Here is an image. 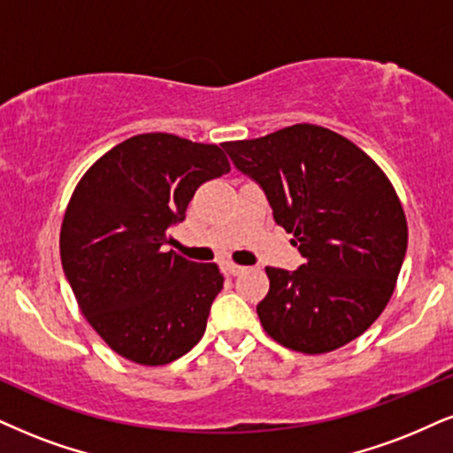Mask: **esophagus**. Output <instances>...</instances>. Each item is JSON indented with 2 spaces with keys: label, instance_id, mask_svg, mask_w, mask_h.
<instances>
[{
  "label": "esophagus",
  "instance_id": "esophagus-1",
  "mask_svg": "<svg viewBox=\"0 0 453 453\" xmlns=\"http://www.w3.org/2000/svg\"><path fill=\"white\" fill-rule=\"evenodd\" d=\"M245 271H248V269H245V266L235 265V262H226V265H225V273H226V275L237 277V275H243Z\"/></svg>",
  "mask_w": 453,
  "mask_h": 453
}]
</instances>
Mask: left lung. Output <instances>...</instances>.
Wrapping results in <instances>:
<instances>
[{"label":"left lung","mask_w":453,"mask_h":453,"mask_svg":"<svg viewBox=\"0 0 453 453\" xmlns=\"http://www.w3.org/2000/svg\"><path fill=\"white\" fill-rule=\"evenodd\" d=\"M258 184L304 265L266 266L271 288L256 306L265 332L306 355L336 350L380 317L407 250L401 201L359 147L321 126L296 124L222 144Z\"/></svg>","instance_id":"8db88e82"}]
</instances>
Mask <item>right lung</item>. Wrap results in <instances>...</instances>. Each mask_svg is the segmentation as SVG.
<instances>
[{"instance_id": "right-lung-1", "label": "right lung", "mask_w": 453, "mask_h": 453, "mask_svg": "<svg viewBox=\"0 0 453 453\" xmlns=\"http://www.w3.org/2000/svg\"><path fill=\"white\" fill-rule=\"evenodd\" d=\"M228 172L216 144L155 132L117 144L75 187L60 260L88 323L117 355L165 365L203 336L225 277L165 245L195 191Z\"/></svg>"}]
</instances>
